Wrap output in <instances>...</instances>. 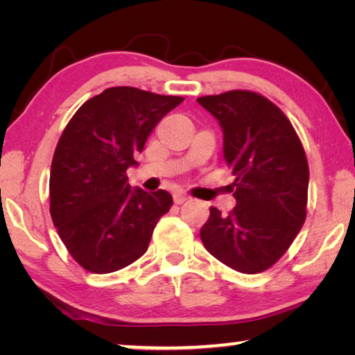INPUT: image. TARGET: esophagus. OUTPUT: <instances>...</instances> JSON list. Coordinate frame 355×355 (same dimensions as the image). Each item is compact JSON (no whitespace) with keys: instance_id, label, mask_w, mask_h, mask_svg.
I'll use <instances>...</instances> for the list:
<instances>
[{"instance_id":"34e87169","label":"esophagus","mask_w":355,"mask_h":355,"mask_svg":"<svg viewBox=\"0 0 355 355\" xmlns=\"http://www.w3.org/2000/svg\"><path fill=\"white\" fill-rule=\"evenodd\" d=\"M187 200H189L187 193H184V192L174 193V203H176V205H182V203L187 202Z\"/></svg>"}]
</instances>
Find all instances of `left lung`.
Wrapping results in <instances>:
<instances>
[{"label":"left lung","mask_w":355,"mask_h":355,"mask_svg":"<svg viewBox=\"0 0 355 355\" xmlns=\"http://www.w3.org/2000/svg\"><path fill=\"white\" fill-rule=\"evenodd\" d=\"M225 134V158L236 179V207H210L200 239L210 254L245 275L268 270L293 244L307 216L309 163L297 132L266 96L230 90L197 98Z\"/></svg>","instance_id":"left-lung-1"}]
</instances>
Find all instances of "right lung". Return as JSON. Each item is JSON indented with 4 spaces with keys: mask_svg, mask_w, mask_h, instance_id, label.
<instances>
[{
    "mask_svg": "<svg viewBox=\"0 0 355 355\" xmlns=\"http://www.w3.org/2000/svg\"><path fill=\"white\" fill-rule=\"evenodd\" d=\"M182 96L111 87L87 100L62 130L50 173L53 225L72 259L90 273H113L148 249L166 191H130L128 168L150 132Z\"/></svg>",
    "mask_w": 355,
    "mask_h": 355,
    "instance_id": "add662e5",
    "label": "right lung"
}]
</instances>
